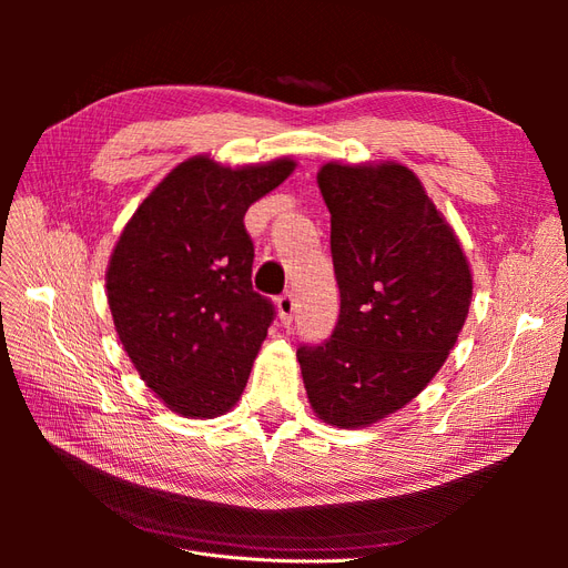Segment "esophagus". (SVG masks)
Here are the masks:
<instances>
[{"label":"esophagus","instance_id":"esophagus-1","mask_svg":"<svg viewBox=\"0 0 568 568\" xmlns=\"http://www.w3.org/2000/svg\"><path fill=\"white\" fill-rule=\"evenodd\" d=\"M277 313H280V320H282L284 324H291V322H294L296 298H294V294H291V291H286V294H282V296L277 298Z\"/></svg>","mask_w":568,"mask_h":568}]
</instances>
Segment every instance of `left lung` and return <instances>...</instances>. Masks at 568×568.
I'll return each mask as SVG.
<instances>
[{"instance_id": "left-lung-1", "label": "left lung", "mask_w": 568, "mask_h": 568, "mask_svg": "<svg viewBox=\"0 0 568 568\" xmlns=\"http://www.w3.org/2000/svg\"><path fill=\"white\" fill-rule=\"evenodd\" d=\"M332 213L341 313L332 338L303 346L307 400L338 428H365L428 386L469 315L474 277L455 230L400 163L320 168Z\"/></svg>"}]
</instances>
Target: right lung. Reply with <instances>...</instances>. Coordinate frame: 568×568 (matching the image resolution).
Returning <instances> with one entry per match:
<instances>
[{
    "label": "right lung",
    "mask_w": 568,
    "mask_h": 568,
    "mask_svg": "<svg viewBox=\"0 0 568 568\" xmlns=\"http://www.w3.org/2000/svg\"><path fill=\"white\" fill-rule=\"evenodd\" d=\"M294 159L230 168L192 156L128 220L106 270V298L142 382L178 415L213 419L246 388L274 305L253 291L251 203Z\"/></svg>",
    "instance_id": "right-lung-1"
}]
</instances>
